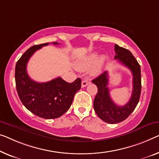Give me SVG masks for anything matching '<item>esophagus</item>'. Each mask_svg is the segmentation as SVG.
<instances>
[{
	"instance_id": "obj_1",
	"label": "esophagus",
	"mask_w": 159,
	"mask_h": 159,
	"mask_svg": "<svg viewBox=\"0 0 159 159\" xmlns=\"http://www.w3.org/2000/svg\"><path fill=\"white\" fill-rule=\"evenodd\" d=\"M89 84H90L89 80H86V79H84V80L82 81V83H81V87H82V88L86 87V86H87L88 85H89Z\"/></svg>"
}]
</instances>
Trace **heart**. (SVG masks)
Listing matches in <instances>:
<instances>
[{"label":"heart","instance_id":"b5f03b06","mask_svg":"<svg viewBox=\"0 0 159 159\" xmlns=\"http://www.w3.org/2000/svg\"><path fill=\"white\" fill-rule=\"evenodd\" d=\"M105 59L106 58L104 56L99 58L98 53L97 52H93L77 61L75 66L78 70H86L94 65L91 69V74L92 75H96L101 73Z\"/></svg>","mask_w":159,"mask_h":159}]
</instances>
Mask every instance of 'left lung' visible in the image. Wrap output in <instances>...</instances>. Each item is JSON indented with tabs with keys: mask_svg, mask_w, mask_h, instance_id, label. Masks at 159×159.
I'll return each instance as SVG.
<instances>
[{
	"mask_svg": "<svg viewBox=\"0 0 159 159\" xmlns=\"http://www.w3.org/2000/svg\"><path fill=\"white\" fill-rule=\"evenodd\" d=\"M115 59L129 68L133 74V91L129 102L123 106H117L111 99L108 89V75L104 71L92 80L98 88L93 101L95 112L103 121L108 124H117L124 120L134 111L139 103L141 91V67L138 61L129 50L116 44Z\"/></svg>",
	"mask_w": 159,
	"mask_h": 159,
	"instance_id": "left-lung-1",
	"label": "left lung"
}]
</instances>
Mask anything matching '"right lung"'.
<instances>
[{
	"mask_svg": "<svg viewBox=\"0 0 159 159\" xmlns=\"http://www.w3.org/2000/svg\"><path fill=\"white\" fill-rule=\"evenodd\" d=\"M48 44L35 45L23 54L16 63L15 79L18 96L25 107L38 116L52 119L61 116L69 109L75 94L81 87V79L68 83L58 77L48 82L38 83L28 76L26 66L30 58Z\"/></svg>",
	"mask_w": 159,
	"mask_h": 159,
	"instance_id": "add662e5",
	"label": "right lung"
}]
</instances>
